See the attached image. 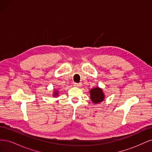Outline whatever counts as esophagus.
<instances>
[{
	"mask_svg": "<svg viewBox=\"0 0 152 152\" xmlns=\"http://www.w3.org/2000/svg\"><path fill=\"white\" fill-rule=\"evenodd\" d=\"M73 86L75 87H79L81 86V84L80 83H77V82H75L74 84H73Z\"/></svg>",
	"mask_w": 152,
	"mask_h": 152,
	"instance_id": "1",
	"label": "esophagus"
}]
</instances>
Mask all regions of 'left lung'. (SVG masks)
Here are the masks:
<instances>
[{
  "label": "left lung",
  "instance_id": "obj_1",
  "mask_svg": "<svg viewBox=\"0 0 152 152\" xmlns=\"http://www.w3.org/2000/svg\"><path fill=\"white\" fill-rule=\"evenodd\" d=\"M90 94L92 102L96 104L103 102L104 98V96L102 89L99 88V87L92 89L90 91Z\"/></svg>",
  "mask_w": 152,
  "mask_h": 152
}]
</instances>
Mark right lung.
<instances>
[{
	"label": "right lung",
	"mask_w": 152,
	"mask_h": 152,
	"mask_svg": "<svg viewBox=\"0 0 152 152\" xmlns=\"http://www.w3.org/2000/svg\"><path fill=\"white\" fill-rule=\"evenodd\" d=\"M54 95L55 96H58V91H55V92H54Z\"/></svg>",
	"instance_id": "add662e5"
}]
</instances>
